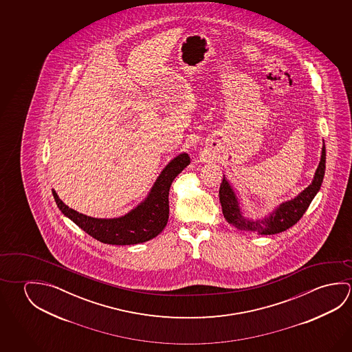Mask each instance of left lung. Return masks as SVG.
Masks as SVG:
<instances>
[{
  "instance_id": "left-lung-1",
  "label": "left lung",
  "mask_w": 352,
  "mask_h": 352,
  "mask_svg": "<svg viewBox=\"0 0 352 352\" xmlns=\"http://www.w3.org/2000/svg\"><path fill=\"white\" fill-rule=\"evenodd\" d=\"M325 146H323L320 163L311 184L305 188L297 197L281 204L269 217L264 219L253 221L243 216L234 191L232 190L231 185L228 184L223 177L219 186V201L226 221L239 231L256 232L260 234H276L296 225L322 186L325 173Z\"/></svg>"
}]
</instances>
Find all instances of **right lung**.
<instances>
[{"instance_id": "add662e5", "label": "right lung", "mask_w": 352, "mask_h": 352, "mask_svg": "<svg viewBox=\"0 0 352 352\" xmlns=\"http://www.w3.org/2000/svg\"><path fill=\"white\" fill-rule=\"evenodd\" d=\"M189 164L190 157L186 153L175 157L162 170L147 199L119 219H93L65 205L54 189L52 195L61 212L99 242L113 245L139 244L158 236L167 226L169 217L168 195L170 185L174 178Z\"/></svg>"}]
</instances>
